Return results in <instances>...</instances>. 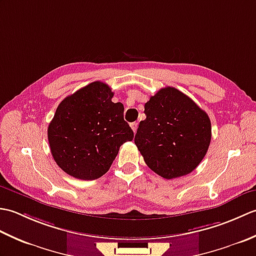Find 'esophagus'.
I'll return each mask as SVG.
<instances>
[{"label":"esophagus","instance_id":"1","mask_svg":"<svg viewBox=\"0 0 256 256\" xmlns=\"http://www.w3.org/2000/svg\"><path fill=\"white\" fill-rule=\"evenodd\" d=\"M131 128H132V130H133V132H134V133L136 132V130H138V123H136V122H133V123H131Z\"/></svg>","mask_w":256,"mask_h":256}]
</instances>
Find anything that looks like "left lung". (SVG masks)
Returning <instances> with one entry per match:
<instances>
[{
	"label": "left lung",
	"mask_w": 256,
	"mask_h": 256,
	"mask_svg": "<svg viewBox=\"0 0 256 256\" xmlns=\"http://www.w3.org/2000/svg\"><path fill=\"white\" fill-rule=\"evenodd\" d=\"M134 142L152 170L166 179L188 175L204 160L211 140V122L202 108L172 86L145 103Z\"/></svg>",
	"instance_id": "left-lung-1"
}]
</instances>
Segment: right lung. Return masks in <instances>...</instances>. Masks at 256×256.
Returning <instances> with one entry per match:
<instances>
[{
  "mask_svg": "<svg viewBox=\"0 0 256 256\" xmlns=\"http://www.w3.org/2000/svg\"><path fill=\"white\" fill-rule=\"evenodd\" d=\"M113 92L94 81L60 102L48 125L52 155L62 170L77 179L94 180L110 170L120 146L134 133L124 121V106Z\"/></svg>",
  "mask_w": 256,
  "mask_h": 256,
  "instance_id": "obj_1",
  "label": "right lung"
}]
</instances>
